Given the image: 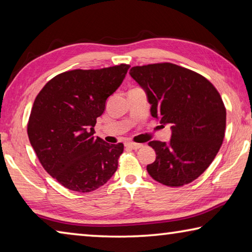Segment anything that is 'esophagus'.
Wrapping results in <instances>:
<instances>
[{"mask_svg": "<svg viewBox=\"0 0 252 252\" xmlns=\"http://www.w3.org/2000/svg\"><path fill=\"white\" fill-rule=\"evenodd\" d=\"M125 146L126 148H130V149H133V150H138V149L142 148V144L140 143H133V142H126Z\"/></svg>", "mask_w": 252, "mask_h": 252, "instance_id": "obj_1", "label": "esophagus"}]
</instances>
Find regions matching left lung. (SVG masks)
<instances>
[{
    "label": "left lung",
    "instance_id": "8db88e82",
    "mask_svg": "<svg viewBox=\"0 0 252 252\" xmlns=\"http://www.w3.org/2000/svg\"><path fill=\"white\" fill-rule=\"evenodd\" d=\"M130 75L146 92L151 116L171 126L169 142H149L157 158L148 173L169 187L192 182L223 141L225 108L219 92L202 75L172 63L133 66Z\"/></svg>",
    "mask_w": 252,
    "mask_h": 252
}]
</instances>
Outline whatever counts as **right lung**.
<instances>
[{
    "label": "right lung",
    "mask_w": 252,
    "mask_h": 252,
    "mask_svg": "<svg viewBox=\"0 0 252 252\" xmlns=\"http://www.w3.org/2000/svg\"><path fill=\"white\" fill-rule=\"evenodd\" d=\"M129 67L64 72L50 80L34 100L30 142L45 171L69 190L91 192L117 171L123 144L104 142L94 135V126Z\"/></svg>",
    "instance_id": "obj_1"
}]
</instances>
